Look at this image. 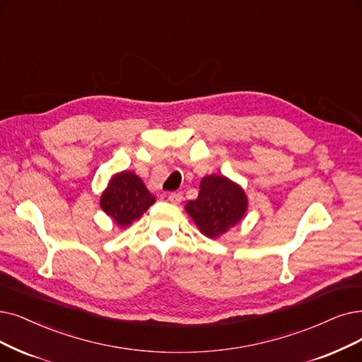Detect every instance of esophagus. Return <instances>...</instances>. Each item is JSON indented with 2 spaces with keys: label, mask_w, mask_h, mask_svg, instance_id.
<instances>
[{
  "label": "esophagus",
  "mask_w": 362,
  "mask_h": 362,
  "mask_svg": "<svg viewBox=\"0 0 362 362\" xmlns=\"http://www.w3.org/2000/svg\"><path fill=\"white\" fill-rule=\"evenodd\" d=\"M168 200L170 202V204H175V205H178L180 202L182 200V193H181V192H172V193H169Z\"/></svg>",
  "instance_id": "1"
}]
</instances>
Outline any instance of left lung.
Wrapping results in <instances>:
<instances>
[{
    "label": "left lung",
    "instance_id": "obj_1",
    "mask_svg": "<svg viewBox=\"0 0 362 362\" xmlns=\"http://www.w3.org/2000/svg\"><path fill=\"white\" fill-rule=\"evenodd\" d=\"M248 200L243 190L226 177L211 175L200 182L196 200L185 205L202 233L216 238L233 227L247 211Z\"/></svg>",
    "mask_w": 362,
    "mask_h": 362
}]
</instances>
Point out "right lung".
<instances>
[{
    "label": "right lung",
    "instance_id": "1",
    "mask_svg": "<svg viewBox=\"0 0 362 362\" xmlns=\"http://www.w3.org/2000/svg\"><path fill=\"white\" fill-rule=\"evenodd\" d=\"M156 202L144 181L134 172H122L115 175L108 189L100 197V208L120 227L138 220Z\"/></svg>",
    "mask_w": 362,
    "mask_h": 362
}]
</instances>
